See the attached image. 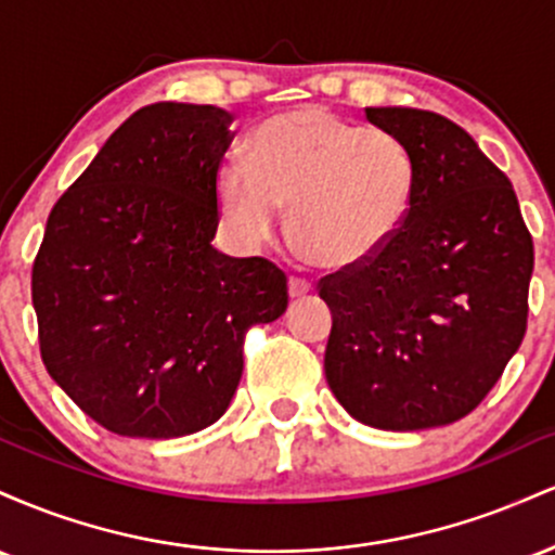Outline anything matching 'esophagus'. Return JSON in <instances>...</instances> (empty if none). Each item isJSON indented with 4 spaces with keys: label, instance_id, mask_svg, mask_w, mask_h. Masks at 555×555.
<instances>
[{
    "label": "esophagus",
    "instance_id": "obj_1",
    "mask_svg": "<svg viewBox=\"0 0 555 555\" xmlns=\"http://www.w3.org/2000/svg\"><path fill=\"white\" fill-rule=\"evenodd\" d=\"M310 292H313V286H310L308 282H302V279H297V276H289V297L292 299L308 297Z\"/></svg>",
    "mask_w": 555,
    "mask_h": 555
}]
</instances>
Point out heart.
I'll return each instance as SVG.
<instances>
[{"label":"heart","mask_w":555,"mask_h":555,"mask_svg":"<svg viewBox=\"0 0 555 555\" xmlns=\"http://www.w3.org/2000/svg\"><path fill=\"white\" fill-rule=\"evenodd\" d=\"M216 195L240 240H269L279 208L289 206L299 256L328 271L358 269L404 224L415 162L380 127H358L323 106H297L256 127L247 162L232 156L221 164Z\"/></svg>","instance_id":"b5f03b06"}]
</instances>
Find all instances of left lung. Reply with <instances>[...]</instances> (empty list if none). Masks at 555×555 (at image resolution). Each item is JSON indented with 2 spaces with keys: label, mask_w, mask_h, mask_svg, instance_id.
Listing matches in <instances>:
<instances>
[{
  "label": "left lung",
  "mask_w": 555,
  "mask_h": 555,
  "mask_svg": "<svg viewBox=\"0 0 555 555\" xmlns=\"http://www.w3.org/2000/svg\"><path fill=\"white\" fill-rule=\"evenodd\" d=\"M415 162L404 224L373 260L331 273L326 380L378 430H428L475 410L527 328L532 237L512 182L460 125L410 106H367Z\"/></svg>",
  "instance_id": "8db88e82"
}]
</instances>
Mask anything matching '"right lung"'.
Returning a JSON list of instances; mask_svg holds the SVG:
<instances>
[{"label":"right lung","mask_w":555,"mask_h":555,"mask_svg":"<svg viewBox=\"0 0 555 555\" xmlns=\"http://www.w3.org/2000/svg\"><path fill=\"white\" fill-rule=\"evenodd\" d=\"M232 122L211 104L143 106L49 214L34 263L43 365L117 436L214 425L237 391L247 328L286 310L271 260L211 245Z\"/></svg>","instance_id":"right-lung-1"}]
</instances>
